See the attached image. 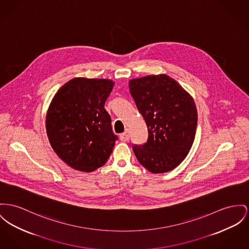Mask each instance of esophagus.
<instances>
[{"label": "esophagus", "instance_id": "esophagus-1", "mask_svg": "<svg viewBox=\"0 0 249 249\" xmlns=\"http://www.w3.org/2000/svg\"><path fill=\"white\" fill-rule=\"evenodd\" d=\"M129 138H130V135H129V132L126 130V131H124V133H122L121 135H120V140L122 141V142H127L128 140H129Z\"/></svg>", "mask_w": 249, "mask_h": 249}]
</instances>
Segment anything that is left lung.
Here are the masks:
<instances>
[{"label":"left lung","mask_w":249,"mask_h":249,"mask_svg":"<svg viewBox=\"0 0 249 249\" xmlns=\"http://www.w3.org/2000/svg\"><path fill=\"white\" fill-rule=\"evenodd\" d=\"M129 90L148 129L146 142L133 144L137 160L154 174L175 169L187 157L196 137L195 101L166 74L133 79Z\"/></svg>","instance_id":"8db88e82"}]
</instances>
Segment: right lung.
Segmentation results:
<instances>
[{"label": "right lung", "instance_id": "obj_1", "mask_svg": "<svg viewBox=\"0 0 249 249\" xmlns=\"http://www.w3.org/2000/svg\"><path fill=\"white\" fill-rule=\"evenodd\" d=\"M114 83L107 79L74 78L52 100L46 116L51 146L71 168L92 172L104 165L118 136L105 103Z\"/></svg>", "mask_w": 249, "mask_h": 249}]
</instances>
